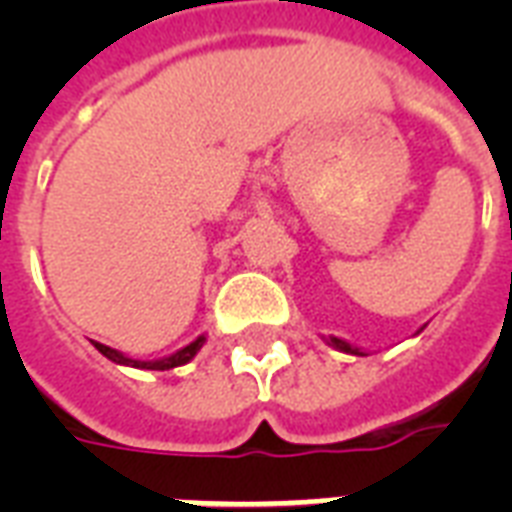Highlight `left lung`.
Returning <instances> with one entry per match:
<instances>
[{
    "mask_svg": "<svg viewBox=\"0 0 512 512\" xmlns=\"http://www.w3.org/2000/svg\"><path fill=\"white\" fill-rule=\"evenodd\" d=\"M422 329H425V327L417 329L414 335H420ZM324 342H327V345H332V348H335V350H342V353H350V356H369V353H366L364 348H358V345H353V342H348V340H342V337L329 335V337H324Z\"/></svg>",
    "mask_w": 512,
    "mask_h": 512,
    "instance_id": "8db88e82",
    "label": "left lung"
}]
</instances>
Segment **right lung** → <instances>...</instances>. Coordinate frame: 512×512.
Wrapping results in <instances>:
<instances>
[{
	"label": "right lung",
	"mask_w": 512,
	"mask_h": 512,
	"mask_svg": "<svg viewBox=\"0 0 512 512\" xmlns=\"http://www.w3.org/2000/svg\"><path fill=\"white\" fill-rule=\"evenodd\" d=\"M204 342H207V335H199L193 342H188L185 348L175 350V353H170V356H164V358H154V361H140V358L124 356L122 350L108 348V345H103V342L92 340V345H95V348H98L100 353L108 358V361H114V364H119V366L148 369V372H167V369H175V366H183V364H188V361H193V356H196V353L204 348Z\"/></svg>",
	"instance_id": "obj_1"
}]
</instances>
